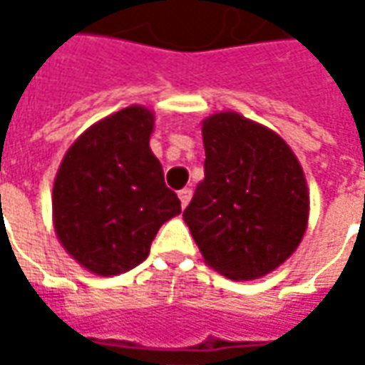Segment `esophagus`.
<instances>
[{
	"mask_svg": "<svg viewBox=\"0 0 365 365\" xmlns=\"http://www.w3.org/2000/svg\"><path fill=\"white\" fill-rule=\"evenodd\" d=\"M190 197H192V190L190 189L178 190V199H180V205H182V207H187V205H189Z\"/></svg>",
	"mask_w": 365,
	"mask_h": 365,
	"instance_id": "esophagus-1",
	"label": "esophagus"
}]
</instances>
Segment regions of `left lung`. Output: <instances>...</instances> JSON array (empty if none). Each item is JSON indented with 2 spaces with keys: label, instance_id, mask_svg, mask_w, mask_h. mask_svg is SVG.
Returning a JSON list of instances; mask_svg holds the SVG:
<instances>
[{
  "label": "left lung",
  "instance_id": "obj_1",
  "mask_svg": "<svg viewBox=\"0 0 365 365\" xmlns=\"http://www.w3.org/2000/svg\"><path fill=\"white\" fill-rule=\"evenodd\" d=\"M205 178L182 217L205 262L232 280L272 272L299 247L309 190L288 144L223 111L203 121Z\"/></svg>",
  "mask_w": 365,
  "mask_h": 365
}]
</instances>
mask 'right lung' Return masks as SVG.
Wrapping results in <instances>:
<instances>
[{"instance_id": "1", "label": "right lung", "mask_w": 365, "mask_h": 365, "mask_svg": "<svg viewBox=\"0 0 365 365\" xmlns=\"http://www.w3.org/2000/svg\"><path fill=\"white\" fill-rule=\"evenodd\" d=\"M154 115L132 106L97 121L64 154L52 189L54 230L81 266L128 272L150 254L162 223L180 213L150 150Z\"/></svg>"}]
</instances>
